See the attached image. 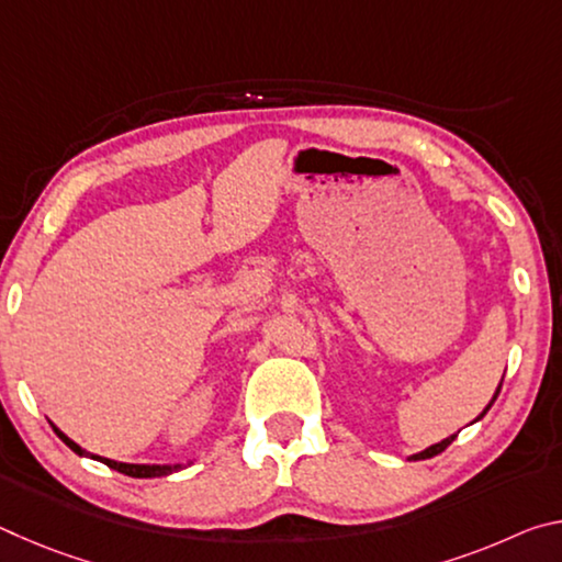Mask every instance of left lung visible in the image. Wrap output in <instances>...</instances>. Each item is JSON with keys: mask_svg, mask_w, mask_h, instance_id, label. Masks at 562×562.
<instances>
[{"mask_svg": "<svg viewBox=\"0 0 562 562\" xmlns=\"http://www.w3.org/2000/svg\"><path fill=\"white\" fill-rule=\"evenodd\" d=\"M498 392H501V386H498ZM498 392L496 394H493V398H491V404L493 402H496V396H498ZM491 404L486 406V412H488V408H491ZM486 412H483V414H486ZM483 414L479 416V418H483ZM456 439V434L453 436H449V439H443L441 443H434V446H429V449H426V451H422V453H416V456H412V461H422V459H431V456H436V453H441L443 449H449V446H451V441Z\"/></svg>", "mask_w": 562, "mask_h": 562, "instance_id": "obj_1", "label": "left lung"}]
</instances>
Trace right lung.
<instances>
[{"label": "right lung", "instance_id": "right-lung-1", "mask_svg": "<svg viewBox=\"0 0 562 562\" xmlns=\"http://www.w3.org/2000/svg\"><path fill=\"white\" fill-rule=\"evenodd\" d=\"M54 431H56V436H59V439L69 446V449L74 451V453H79V456H91V459H97V461H101V463H106L109 469H113V471H119V473H126V475H131V479H158V475H168V473H173V471H178L180 465H146V463H119V461H111V459H103V456H93V453H89V451H83L79 443H74L69 436L66 434H61L59 429H56L54 426Z\"/></svg>", "mask_w": 562, "mask_h": 562}]
</instances>
